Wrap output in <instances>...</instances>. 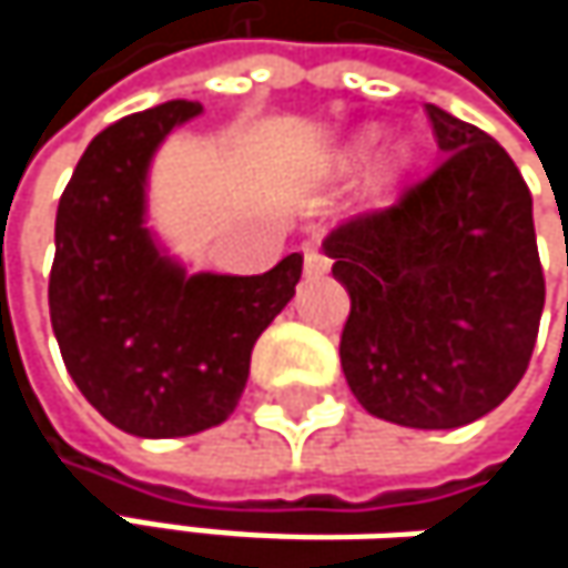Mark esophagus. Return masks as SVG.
Masks as SVG:
<instances>
[{
	"label": "esophagus",
	"mask_w": 568,
	"mask_h": 568,
	"mask_svg": "<svg viewBox=\"0 0 568 568\" xmlns=\"http://www.w3.org/2000/svg\"><path fill=\"white\" fill-rule=\"evenodd\" d=\"M302 256H305V276H325L328 273V256L318 250V246H312V243H305L302 246Z\"/></svg>",
	"instance_id": "1"
}]
</instances>
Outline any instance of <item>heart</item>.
Instances as JSON below:
<instances>
[{
  "mask_svg": "<svg viewBox=\"0 0 568 568\" xmlns=\"http://www.w3.org/2000/svg\"><path fill=\"white\" fill-rule=\"evenodd\" d=\"M378 138H382V128H368V131H362L358 134V141L352 144V151L342 158V171H355V168H362L368 158H372V151H375V144H378ZM410 164V141H395L388 151H385V158H382V180H397L404 168Z\"/></svg>",
  "mask_w": 568,
  "mask_h": 568,
  "instance_id": "obj_1",
  "label": "heart"
}]
</instances>
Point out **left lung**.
Masks as SVG:
<instances>
[{
  "label": "left lung",
  "instance_id": "8db88e82",
  "mask_svg": "<svg viewBox=\"0 0 568 568\" xmlns=\"http://www.w3.org/2000/svg\"><path fill=\"white\" fill-rule=\"evenodd\" d=\"M427 118L440 168L395 206L342 223L325 253L352 298L338 345L352 395L382 420L450 430L526 375L546 283L510 154L437 104Z\"/></svg>",
  "mask_w": 568,
  "mask_h": 568
}]
</instances>
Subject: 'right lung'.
<instances>
[{
    "mask_svg": "<svg viewBox=\"0 0 568 568\" xmlns=\"http://www.w3.org/2000/svg\"><path fill=\"white\" fill-rule=\"evenodd\" d=\"M196 101H168L104 128L71 173L55 216L49 308L68 375L134 437H186L223 424L250 355L295 295L302 256L263 276L186 273L148 230V173Z\"/></svg>",
    "mask_w": 568,
    "mask_h": 568,
    "instance_id": "right-lung-1",
    "label": "right lung"
}]
</instances>
